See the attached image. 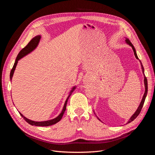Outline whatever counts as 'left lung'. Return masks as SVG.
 <instances>
[{
    "label": "left lung",
    "mask_w": 155,
    "mask_h": 155,
    "mask_svg": "<svg viewBox=\"0 0 155 155\" xmlns=\"http://www.w3.org/2000/svg\"><path fill=\"white\" fill-rule=\"evenodd\" d=\"M125 41H126V43H127L128 45H129L131 46V47H132V48H133V51H134V55H135L136 58H137V59H138V56H137V52H136L135 48H134V46L133 45V44L130 43V41H129V39H127V38H126ZM140 63H141V66H142V72H143V75H144V85H145V93H144L143 96V97H142V101H141V103H140V105H139L138 108L137 109V111H136V112H134V114L132 116L130 117V119H129V120L128 121L127 124H129V123L131 122V121H133V120H134L136 118H137V117L139 115V114L140 113V112H141V110H142V107H143V104H144V102H145V97H146L147 94V78L145 77V74H144V68H143V65H142V64L141 61H140Z\"/></svg>",
    "instance_id": "left-lung-1"
}]
</instances>
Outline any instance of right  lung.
<instances>
[{
    "mask_svg": "<svg viewBox=\"0 0 155 155\" xmlns=\"http://www.w3.org/2000/svg\"><path fill=\"white\" fill-rule=\"evenodd\" d=\"M40 39H41V36L40 35H37L35 36V37H34L29 43L24 48H22L21 51L20 52L18 53L17 57L15 59V63H14L13 64V67L11 70V72H10V80H12V77H13V73H14V71H15V68H16V66L17 64V63H18V61L20 59H21L22 58L24 57V56H25L26 55L28 54L29 53H30L31 51H32L33 50H34L37 46V45H38L39 44V42L40 41ZM75 88H76V87H73L72 90L70 91V94L69 96H68V97L67 98L66 101H65V103H64V107H63V109L62 110V112H61V114L58 116L56 117L54 119H52V120H48V121H32V120H30L29 119L26 118V117H25L24 116H23L21 112H19V114H21V116L23 118H24V120L26 121L27 123H28L29 124L31 125H35V126H42V127H47V126H50V125H54V124H55L56 123H58V121H59L61 120V119L62 118V117L63 116V114L64 112L65 111V110H66V107H67V101H68V100L69 97L70 96V95L72 94V92L74 91V90L75 89Z\"/></svg>",
    "mask_w": 155,
    "mask_h": 155,
    "instance_id": "add662e5",
    "label": "right lung"
}]
</instances>
